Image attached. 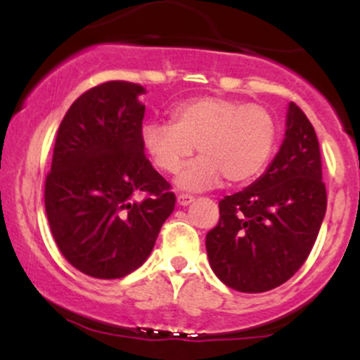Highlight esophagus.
<instances>
[{
    "instance_id": "34e87169",
    "label": "esophagus",
    "mask_w": 360,
    "mask_h": 360,
    "mask_svg": "<svg viewBox=\"0 0 360 360\" xmlns=\"http://www.w3.org/2000/svg\"><path fill=\"white\" fill-rule=\"evenodd\" d=\"M193 201H194V198L189 196V194H179V196H177V205L179 206H188V205H191Z\"/></svg>"
}]
</instances>
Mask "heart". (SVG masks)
I'll return each instance as SVG.
<instances>
[{
	"instance_id": "obj_1",
	"label": "heart",
	"mask_w": 360,
	"mask_h": 360,
	"mask_svg": "<svg viewBox=\"0 0 360 360\" xmlns=\"http://www.w3.org/2000/svg\"><path fill=\"white\" fill-rule=\"evenodd\" d=\"M172 123L148 122L140 130L143 147L155 166L176 174L177 188L203 191L225 177L242 184L255 179L271 160L278 142V122L269 110L230 98L201 96L172 110Z\"/></svg>"
}]
</instances>
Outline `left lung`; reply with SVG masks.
Listing matches in <instances>:
<instances>
[{"instance_id":"left-lung-1","label":"left lung","mask_w":360,"mask_h":360,"mask_svg":"<svg viewBox=\"0 0 360 360\" xmlns=\"http://www.w3.org/2000/svg\"><path fill=\"white\" fill-rule=\"evenodd\" d=\"M218 206L220 220L206 235V252L223 284L264 292L303 266L325 218L326 191L315 128L295 103L266 172Z\"/></svg>"}]
</instances>
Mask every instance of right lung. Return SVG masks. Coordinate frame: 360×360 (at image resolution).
<instances>
[{
  "instance_id": "add662e5",
  "label": "right lung",
  "mask_w": 360,
  "mask_h": 360,
  "mask_svg": "<svg viewBox=\"0 0 360 360\" xmlns=\"http://www.w3.org/2000/svg\"><path fill=\"white\" fill-rule=\"evenodd\" d=\"M146 88L108 81L81 94L57 131L45 212L57 247L91 278L139 269L174 212L171 186L143 154Z\"/></svg>"
}]
</instances>
